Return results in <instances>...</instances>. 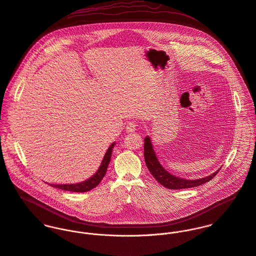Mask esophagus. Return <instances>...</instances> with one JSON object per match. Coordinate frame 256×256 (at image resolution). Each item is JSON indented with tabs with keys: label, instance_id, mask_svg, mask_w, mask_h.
Segmentation results:
<instances>
[{
	"label": "esophagus",
	"instance_id": "obj_1",
	"mask_svg": "<svg viewBox=\"0 0 256 256\" xmlns=\"http://www.w3.org/2000/svg\"><path fill=\"white\" fill-rule=\"evenodd\" d=\"M136 126L138 124H134V122H128L126 126V132L130 134V132H134L136 130Z\"/></svg>",
	"mask_w": 256,
	"mask_h": 256
}]
</instances>
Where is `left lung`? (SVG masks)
Here are the masks:
<instances>
[{
  "label": "left lung",
  "instance_id": "8db88e82",
  "mask_svg": "<svg viewBox=\"0 0 256 256\" xmlns=\"http://www.w3.org/2000/svg\"><path fill=\"white\" fill-rule=\"evenodd\" d=\"M144 160L146 166L150 173L152 174L157 182H159L162 186L167 189L178 190V189H186L200 186L208 182L212 178H214L220 168H218L216 172L199 179H185L181 177H177L171 173H169L159 162L156 154L154 152V146L150 138L148 136L144 138Z\"/></svg>",
  "mask_w": 256,
  "mask_h": 256
}]
</instances>
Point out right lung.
<instances>
[{
	"mask_svg": "<svg viewBox=\"0 0 256 256\" xmlns=\"http://www.w3.org/2000/svg\"><path fill=\"white\" fill-rule=\"evenodd\" d=\"M114 144H116V142H112L108 146V148L106 150V154L104 155L101 165L99 166L96 173L94 175H92L90 178L86 179L85 181H82V182H79V183H74V184H50V185L54 187V188H58V189L69 191V192H75V193L88 192V191L94 189L102 181V179L104 178L106 172V169H108V163L110 161L112 152V148H114Z\"/></svg>",
	"mask_w": 256,
	"mask_h": 256,
	"instance_id": "obj_1",
	"label": "right lung"
}]
</instances>
